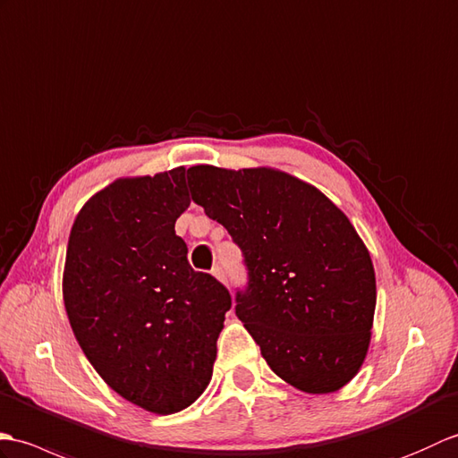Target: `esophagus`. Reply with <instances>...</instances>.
I'll list each match as a JSON object with an SVG mask.
<instances>
[{
  "label": "esophagus",
  "mask_w": 458,
  "mask_h": 458,
  "mask_svg": "<svg viewBox=\"0 0 458 458\" xmlns=\"http://www.w3.org/2000/svg\"><path fill=\"white\" fill-rule=\"evenodd\" d=\"M211 274L213 276H216L217 280H221V282H227V276H225V270H223V267L221 264H216V267L211 268Z\"/></svg>",
  "instance_id": "obj_1"
}]
</instances>
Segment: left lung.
<instances>
[{
	"mask_svg": "<svg viewBox=\"0 0 458 458\" xmlns=\"http://www.w3.org/2000/svg\"><path fill=\"white\" fill-rule=\"evenodd\" d=\"M191 199L242 252L235 313L282 380L343 388L367 357L376 278L347 216L318 188L270 168H188Z\"/></svg>",
	"mask_w": 458,
	"mask_h": 458,
	"instance_id": "1",
	"label": "left lung"
}]
</instances>
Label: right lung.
<instances>
[{
	"mask_svg": "<svg viewBox=\"0 0 458 458\" xmlns=\"http://www.w3.org/2000/svg\"><path fill=\"white\" fill-rule=\"evenodd\" d=\"M186 170L117 180L70 231L64 306L91 367L125 400L168 415L206 390L231 293L188 262L174 223Z\"/></svg>",
	"mask_w": 458,
	"mask_h": 458,
	"instance_id": "1",
	"label": "right lung"
}]
</instances>
